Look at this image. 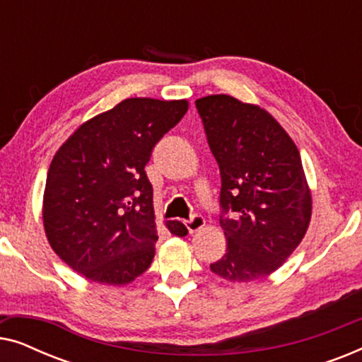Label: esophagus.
<instances>
[{
  "label": "esophagus",
  "mask_w": 362,
  "mask_h": 362,
  "mask_svg": "<svg viewBox=\"0 0 362 362\" xmlns=\"http://www.w3.org/2000/svg\"><path fill=\"white\" fill-rule=\"evenodd\" d=\"M185 224L187 227V230H189V234H194V232H197L206 226V219L201 214H192L189 219L185 221Z\"/></svg>",
  "instance_id": "34e87169"
}]
</instances>
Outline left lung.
<instances>
[{"mask_svg":"<svg viewBox=\"0 0 362 362\" xmlns=\"http://www.w3.org/2000/svg\"><path fill=\"white\" fill-rule=\"evenodd\" d=\"M221 173L219 224L226 254L211 270L229 281H254L293 252L311 217V194L298 148L264 108L230 95L196 100Z\"/></svg>","mask_w":362,"mask_h":362,"instance_id":"1","label":"left lung"}]
</instances>
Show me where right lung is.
Wrapping results in <instances>:
<instances>
[{
	"mask_svg": "<svg viewBox=\"0 0 362 362\" xmlns=\"http://www.w3.org/2000/svg\"><path fill=\"white\" fill-rule=\"evenodd\" d=\"M186 112V100L127 98L77 128L52 158L44 229L52 250L86 279L127 285L151 265L158 235L145 166ZM166 226L187 234L181 222Z\"/></svg>",
	"mask_w": 362,
	"mask_h": 362,
	"instance_id": "1",
	"label": "right lung"
}]
</instances>
